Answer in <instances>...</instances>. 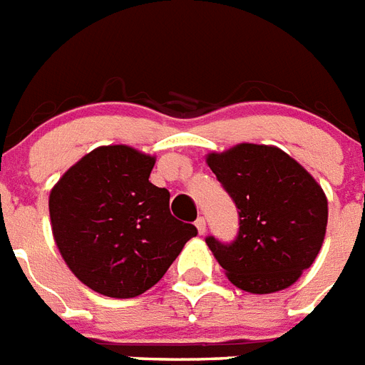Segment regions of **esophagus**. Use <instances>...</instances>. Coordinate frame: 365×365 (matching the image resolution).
Returning a JSON list of instances; mask_svg holds the SVG:
<instances>
[{"mask_svg": "<svg viewBox=\"0 0 365 365\" xmlns=\"http://www.w3.org/2000/svg\"><path fill=\"white\" fill-rule=\"evenodd\" d=\"M196 228H197V232H200V233H205V228H207L205 218H203V217H197V220H196Z\"/></svg>", "mask_w": 365, "mask_h": 365, "instance_id": "34e87169", "label": "esophagus"}]
</instances>
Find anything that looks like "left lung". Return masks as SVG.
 Here are the masks:
<instances>
[{
    "label": "left lung",
    "mask_w": 365,
    "mask_h": 365,
    "mask_svg": "<svg viewBox=\"0 0 365 365\" xmlns=\"http://www.w3.org/2000/svg\"><path fill=\"white\" fill-rule=\"evenodd\" d=\"M207 165L239 209L232 243L209 249L232 284L252 294L284 290L314 262L326 235L324 190L281 148L241 143L211 153Z\"/></svg>",
    "instance_id": "obj_1"
}]
</instances>
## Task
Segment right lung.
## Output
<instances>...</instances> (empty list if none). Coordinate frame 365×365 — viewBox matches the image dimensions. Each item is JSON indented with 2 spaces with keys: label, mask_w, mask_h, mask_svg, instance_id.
Listing matches in <instances>:
<instances>
[{
  "label": "right lung",
  "mask_w": 365,
  "mask_h": 365,
  "mask_svg": "<svg viewBox=\"0 0 365 365\" xmlns=\"http://www.w3.org/2000/svg\"><path fill=\"white\" fill-rule=\"evenodd\" d=\"M154 156L126 145L98 147L51 190L52 235L78 281L109 298H135L165 275L194 224L169 211V192L148 177Z\"/></svg>",
  "instance_id": "right-lung-1"
}]
</instances>
